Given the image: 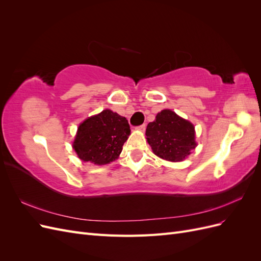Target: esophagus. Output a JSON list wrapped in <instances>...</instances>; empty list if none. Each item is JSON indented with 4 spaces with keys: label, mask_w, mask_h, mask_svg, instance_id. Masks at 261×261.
Returning a JSON list of instances; mask_svg holds the SVG:
<instances>
[{
    "label": "esophagus",
    "mask_w": 261,
    "mask_h": 261,
    "mask_svg": "<svg viewBox=\"0 0 261 261\" xmlns=\"http://www.w3.org/2000/svg\"><path fill=\"white\" fill-rule=\"evenodd\" d=\"M137 129L141 130V132H145V129H146V124H141V125L137 126Z\"/></svg>",
    "instance_id": "1"
}]
</instances>
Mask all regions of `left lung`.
<instances>
[{"instance_id":"8db88e82","label":"left lung","mask_w":261,"mask_h":261,"mask_svg":"<svg viewBox=\"0 0 261 261\" xmlns=\"http://www.w3.org/2000/svg\"><path fill=\"white\" fill-rule=\"evenodd\" d=\"M146 136L154 154L173 162L184 160L197 146L194 125L171 110L156 114L147 126Z\"/></svg>"}]
</instances>
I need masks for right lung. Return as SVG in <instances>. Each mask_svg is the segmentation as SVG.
Wrapping results in <instances>:
<instances>
[{"label":"right lung","mask_w":261,"mask_h":261,"mask_svg":"<svg viewBox=\"0 0 261 261\" xmlns=\"http://www.w3.org/2000/svg\"><path fill=\"white\" fill-rule=\"evenodd\" d=\"M129 134V124L125 117L103 110L80 125L73 148L84 162L107 164L120 155Z\"/></svg>","instance_id":"1"}]
</instances>
